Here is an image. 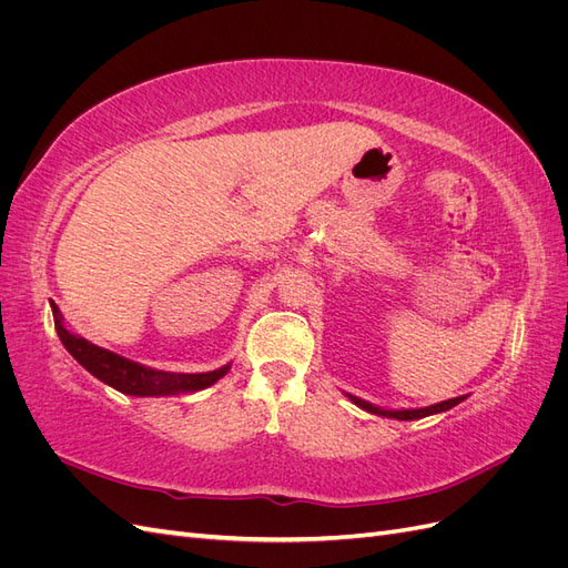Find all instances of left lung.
<instances>
[{
  "mask_svg": "<svg viewBox=\"0 0 568 568\" xmlns=\"http://www.w3.org/2000/svg\"><path fill=\"white\" fill-rule=\"evenodd\" d=\"M346 398L357 405L359 409L369 412V415H379V417H388V419H400V422H415V419H424V417H432V415H440V412H448L453 409L455 405H459L462 400H467V395H457V398H450V400H443V403H436V405H428V407H409V409H386V407H379V405H372L369 400H363L357 398V395H351V393H343Z\"/></svg>",
  "mask_w": 568,
  "mask_h": 568,
  "instance_id": "left-lung-1",
  "label": "left lung"
}]
</instances>
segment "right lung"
I'll use <instances>...</instances> for the list:
<instances>
[{"mask_svg":"<svg viewBox=\"0 0 568 568\" xmlns=\"http://www.w3.org/2000/svg\"><path fill=\"white\" fill-rule=\"evenodd\" d=\"M49 305H51V313H54V326L63 348L78 359V365H82L92 376H97L99 382H104L106 386L125 395H136V398H159V395L196 393L213 386L232 369V363L211 372H194V374L163 372V369L140 365L134 363V359H128L113 351L94 346L92 341L68 332L57 303L49 301Z\"/></svg>","mask_w":568,"mask_h":568,"instance_id":"add662e5","label":"right lung"}]
</instances>
